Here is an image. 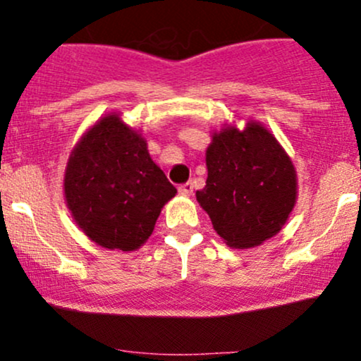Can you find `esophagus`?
<instances>
[{
    "instance_id": "obj_1",
    "label": "esophagus",
    "mask_w": 361,
    "mask_h": 361,
    "mask_svg": "<svg viewBox=\"0 0 361 361\" xmlns=\"http://www.w3.org/2000/svg\"><path fill=\"white\" fill-rule=\"evenodd\" d=\"M178 192H180L181 195H190L193 192V183L192 181H186V183L178 186Z\"/></svg>"
}]
</instances>
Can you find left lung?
I'll return each mask as SVG.
<instances>
[{
  "mask_svg": "<svg viewBox=\"0 0 361 361\" xmlns=\"http://www.w3.org/2000/svg\"><path fill=\"white\" fill-rule=\"evenodd\" d=\"M205 161L209 176L197 200L224 241L246 250L280 233L295 205L297 176L267 128L256 122L222 128Z\"/></svg>",
  "mask_w": 361,
  "mask_h": 361,
  "instance_id": "left-lung-1",
  "label": "left lung"
}]
</instances>
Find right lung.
Listing matches in <instances>:
<instances>
[{
    "instance_id": "right-lung-1",
    "label": "right lung",
    "mask_w": 361,
    "mask_h": 361,
    "mask_svg": "<svg viewBox=\"0 0 361 361\" xmlns=\"http://www.w3.org/2000/svg\"><path fill=\"white\" fill-rule=\"evenodd\" d=\"M176 188L152 163L146 140L117 115L94 123L69 157L64 195L91 241L134 251L152 234Z\"/></svg>"
}]
</instances>
